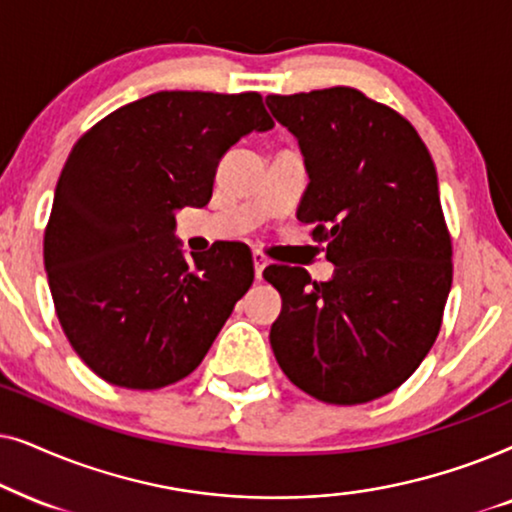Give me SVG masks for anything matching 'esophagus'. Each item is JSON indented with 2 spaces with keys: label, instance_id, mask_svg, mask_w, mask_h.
I'll use <instances>...</instances> for the list:
<instances>
[{
  "label": "esophagus",
  "instance_id": "obj_1",
  "mask_svg": "<svg viewBox=\"0 0 512 512\" xmlns=\"http://www.w3.org/2000/svg\"><path fill=\"white\" fill-rule=\"evenodd\" d=\"M252 264H255V278L257 281H262L264 269H267V257H264L260 250H255L252 252Z\"/></svg>",
  "mask_w": 512,
  "mask_h": 512
}]
</instances>
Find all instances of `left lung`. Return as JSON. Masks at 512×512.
Returning a JSON list of instances; mask_svg holds the SVG:
<instances>
[{
	"label": "left lung",
	"mask_w": 512,
	"mask_h": 512,
	"mask_svg": "<svg viewBox=\"0 0 512 512\" xmlns=\"http://www.w3.org/2000/svg\"><path fill=\"white\" fill-rule=\"evenodd\" d=\"M299 142L309 185L297 220L327 241L335 276L267 267L283 309L271 349L292 384L330 405H360L412 377L440 332L452 241L438 173L419 133L356 88L267 95Z\"/></svg>",
	"instance_id": "left-lung-1"
}]
</instances>
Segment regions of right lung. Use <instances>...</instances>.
Here are the masks:
<instances>
[{
    "instance_id": "1",
    "label": "right lung",
    "mask_w": 512,
    "mask_h": 512,
    "mask_svg": "<svg viewBox=\"0 0 512 512\" xmlns=\"http://www.w3.org/2000/svg\"><path fill=\"white\" fill-rule=\"evenodd\" d=\"M269 128L260 93L161 91L72 147L44 267L63 332L98 377L152 391L199 367L255 269L243 243L187 260L175 213L206 206L229 147Z\"/></svg>"
}]
</instances>
